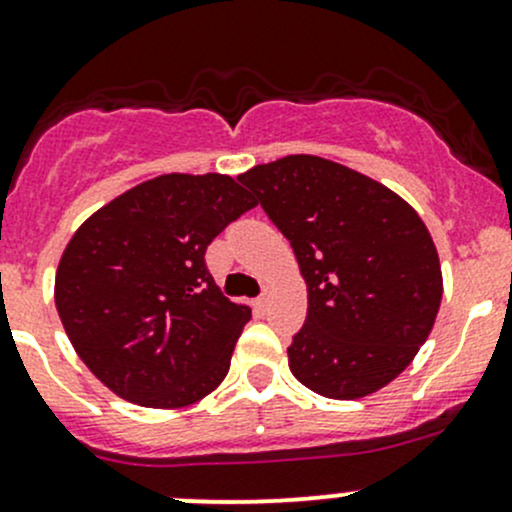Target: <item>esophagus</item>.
<instances>
[{
  "label": "esophagus",
  "instance_id": "obj_1",
  "mask_svg": "<svg viewBox=\"0 0 512 512\" xmlns=\"http://www.w3.org/2000/svg\"><path fill=\"white\" fill-rule=\"evenodd\" d=\"M270 302H272V289L265 287V289H262L260 297H257V307L267 309V307H270Z\"/></svg>",
  "mask_w": 512,
  "mask_h": 512
}]
</instances>
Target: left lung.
<instances>
[{"label":"left lung","mask_w":512,"mask_h":512,"mask_svg":"<svg viewBox=\"0 0 512 512\" xmlns=\"http://www.w3.org/2000/svg\"><path fill=\"white\" fill-rule=\"evenodd\" d=\"M287 237L307 285V319L287 349L299 384L352 401L414 361L443 297L426 223L379 180L319 156H285L240 175Z\"/></svg>","instance_id":"1"}]
</instances>
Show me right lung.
Instances as JSON below:
<instances>
[{"mask_svg": "<svg viewBox=\"0 0 512 512\" xmlns=\"http://www.w3.org/2000/svg\"><path fill=\"white\" fill-rule=\"evenodd\" d=\"M257 200L223 173H165L98 208L64 247L54 302L74 352L121 399L183 409L218 389L252 309L205 267Z\"/></svg>", "mask_w": 512, "mask_h": 512, "instance_id": "right-lung-1", "label": "right lung"}]
</instances>
